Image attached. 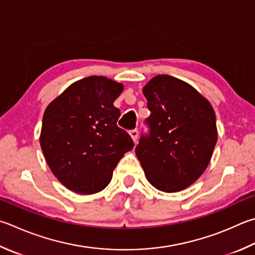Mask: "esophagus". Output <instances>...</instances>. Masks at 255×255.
Listing matches in <instances>:
<instances>
[{"mask_svg":"<svg viewBox=\"0 0 255 255\" xmlns=\"http://www.w3.org/2000/svg\"><path fill=\"white\" fill-rule=\"evenodd\" d=\"M129 135H131L132 140L134 143L137 142V136H138V132L137 129H132V131H129Z\"/></svg>","mask_w":255,"mask_h":255,"instance_id":"34e87169","label":"esophagus"}]
</instances>
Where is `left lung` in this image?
Masks as SVG:
<instances>
[{
  "label": "left lung",
  "mask_w": 255,
  "mask_h": 255,
  "mask_svg": "<svg viewBox=\"0 0 255 255\" xmlns=\"http://www.w3.org/2000/svg\"><path fill=\"white\" fill-rule=\"evenodd\" d=\"M151 115L148 136L135 154L147 181L162 192L189 187L203 174L218 141L212 105L193 86L171 75H156L143 88Z\"/></svg>",
  "instance_id": "8db88e82"
}]
</instances>
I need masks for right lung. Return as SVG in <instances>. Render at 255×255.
<instances>
[{
  "instance_id": "right-lung-1",
  "label": "right lung",
  "mask_w": 255,
  "mask_h": 255,
  "mask_svg": "<svg viewBox=\"0 0 255 255\" xmlns=\"http://www.w3.org/2000/svg\"><path fill=\"white\" fill-rule=\"evenodd\" d=\"M122 83L92 75L76 81L47 105L41 148L53 174L66 189L94 194L111 182L113 170L134 143L117 126L113 102Z\"/></svg>"
}]
</instances>
